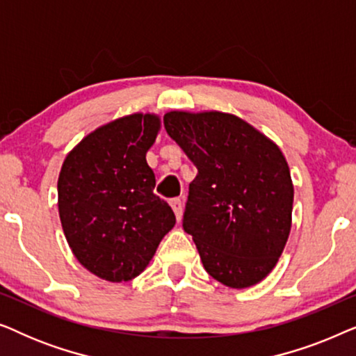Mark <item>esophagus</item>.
<instances>
[{
  "label": "esophagus",
  "instance_id": "obj_1",
  "mask_svg": "<svg viewBox=\"0 0 356 356\" xmlns=\"http://www.w3.org/2000/svg\"><path fill=\"white\" fill-rule=\"evenodd\" d=\"M170 206H172L175 216H177V220L178 222L181 220V217H183V202H181V199H178V197L172 199V201H170Z\"/></svg>",
  "mask_w": 356,
  "mask_h": 356
}]
</instances>
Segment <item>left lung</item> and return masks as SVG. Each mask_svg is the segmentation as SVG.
<instances>
[{
	"instance_id": "left-lung-1",
	"label": "left lung",
	"mask_w": 356,
	"mask_h": 356,
	"mask_svg": "<svg viewBox=\"0 0 356 356\" xmlns=\"http://www.w3.org/2000/svg\"><path fill=\"white\" fill-rule=\"evenodd\" d=\"M163 124L197 168L183 228L204 269L230 289L259 284L291 228L293 183L279 145L222 111H168Z\"/></svg>"
}]
</instances>
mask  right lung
<instances>
[{
  "label": "right lung",
  "instance_id": "right-lung-1",
  "mask_svg": "<svg viewBox=\"0 0 356 356\" xmlns=\"http://www.w3.org/2000/svg\"><path fill=\"white\" fill-rule=\"evenodd\" d=\"M159 131L155 113L121 116L87 134L63 162V232L81 266L104 280L138 277L177 222L154 194L155 175L145 160Z\"/></svg>",
  "mask_w": 356,
  "mask_h": 356
}]
</instances>
